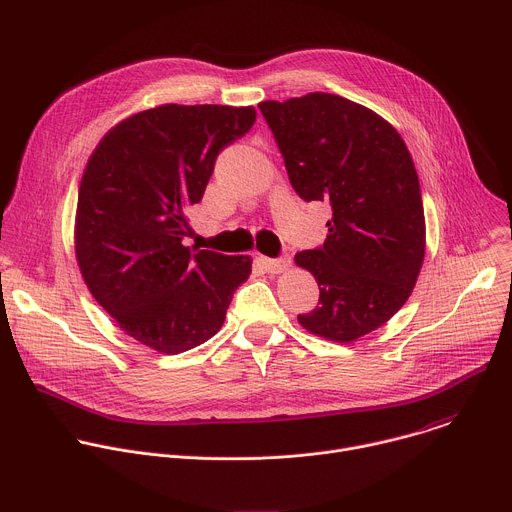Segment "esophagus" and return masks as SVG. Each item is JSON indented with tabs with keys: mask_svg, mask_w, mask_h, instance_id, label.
Masks as SVG:
<instances>
[{
	"mask_svg": "<svg viewBox=\"0 0 512 512\" xmlns=\"http://www.w3.org/2000/svg\"><path fill=\"white\" fill-rule=\"evenodd\" d=\"M259 263L261 267L267 271V273H281L289 267V257H279V259H269V257H259Z\"/></svg>",
	"mask_w": 512,
	"mask_h": 512,
	"instance_id": "obj_1",
	"label": "esophagus"
}]
</instances>
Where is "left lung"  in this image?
<instances>
[{
  "mask_svg": "<svg viewBox=\"0 0 512 512\" xmlns=\"http://www.w3.org/2000/svg\"><path fill=\"white\" fill-rule=\"evenodd\" d=\"M259 109L298 196L332 206L324 245L296 255L320 287L318 306L298 322L352 342L403 308L423 263L425 216L411 154L391 123L338 95L263 101Z\"/></svg>",
  "mask_w": 512,
  "mask_h": 512,
  "instance_id": "8db88e82",
  "label": "left lung"
}]
</instances>
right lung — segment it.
<instances>
[{"instance_id": "right-lung-1", "label": "right lung", "mask_w": 512, "mask_h": 512, "mask_svg": "<svg viewBox=\"0 0 512 512\" xmlns=\"http://www.w3.org/2000/svg\"><path fill=\"white\" fill-rule=\"evenodd\" d=\"M253 107L162 105L115 125L83 174L77 261L93 298L137 342L164 354L221 330L251 259L184 247L227 145L255 123Z\"/></svg>"}]
</instances>
